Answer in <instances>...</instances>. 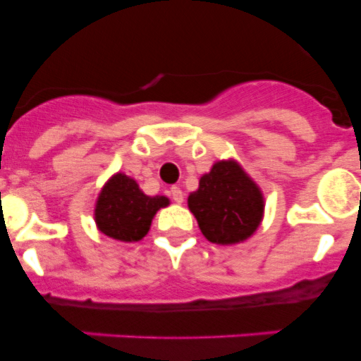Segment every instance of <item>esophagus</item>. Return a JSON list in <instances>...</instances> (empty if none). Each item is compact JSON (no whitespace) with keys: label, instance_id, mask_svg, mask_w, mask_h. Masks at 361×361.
<instances>
[{"label":"esophagus","instance_id":"1","mask_svg":"<svg viewBox=\"0 0 361 361\" xmlns=\"http://www.w3.org/2000/svg\"><path fill=\"white\" fill-rule=\"evenodd\" d=\"M170 195H171V199H173L177 204H180L184 200V191L180 190L178 186H171L170 188Z\"/></svg>","mask_w":361,"mask_h":361}]
</instances>
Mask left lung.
<instances>
[{"instance_id": "8db88e82", "label": "left lung", "mask_w": 361, "mask_h": 361, "mask_svg": "<svg viewBox=\"0 0 361 361\" xmlns=\"http://www.w3.org/2000/svg\"><path fill=\"white\" fill-rule=\"evenodd\" d=\"M188 208L209 242L233 245L253 237L262 224L266 200L240 162L222 159L200 177L199 188L188 197Z\"/></svg>"}]
</instances>
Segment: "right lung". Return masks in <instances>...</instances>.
Returning a JSON list of instances; mask_svg holds the SVG:
<instances>
[{
    "label": "right lung",
    "instance_id": "right-lung-1",
    "mask_svg": "<svg viewBox=\"0 0 361 361\" xmlns=\"http://www.w3.org/2000/svg\"><path fill=\"white\" fill-rule=\"evenodd\" d=\"M166 206L168 197L146 195L135 178L117 171L99 191L94 220L99 231L114 240L139 242L148 235L155 213Z\"/></svg>",
    "mask_w": 361,
    "mask_h": 361
}]
</instances>
